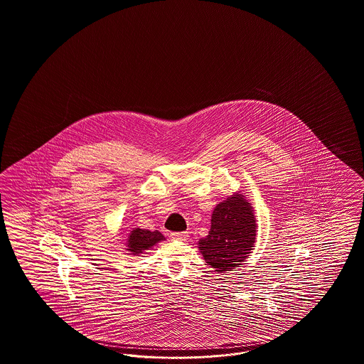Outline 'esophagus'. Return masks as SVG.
I'll use <instances>...</instances> for the list:
<instances>
[{
    "mask_svg": "<svg viewBox=\"0 0 364 364\" xmlns=\"http://www.w3.org/2000/svg\"><path fill=\"white\" fill-rule=\"evenodd\" d=\"M188 233H172L171 240L172 241H187L188 240Z\"/></svg>",
    "mask_w": 364,
    "mask_h": 364,
    "instance_id": "esophagus-1",
    "label": "esophagus"
}]
</instances>
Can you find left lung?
I'll use <instances>...</instances> for the list:
<instances>
[{
  "instance_id": "8db88e82",
  "label": "left lung",
  "mask_w": 364,
  "mask_h": 364,
  "mask_svg": "<svg viewBox=\"0 0 364 364\" xmlns=\"http://www.w3.org/2000/svg\"><path fill=\"white\" fill-rule=\"evenodd\" d=\"M257 223L253 205L241 192L219 202L211 215L208 235L198 242L205 262L217 274L242 265L256 245Z\"/></svg>"
}]
</instances>
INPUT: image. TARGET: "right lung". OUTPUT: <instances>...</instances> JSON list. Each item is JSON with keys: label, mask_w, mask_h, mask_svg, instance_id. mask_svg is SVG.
<instances>
[{"label": "right lung", "mask_w": 364, "mask_h": 364, "mask_svg": "<svg viewBox=\"0 0 364 364\" xmlns=\"http://www.w3.org/2000/svg\"><path fill=\"white\" fill-rule=\"evenodd\" d=\"M164 240H165V237L159 230L150 232L146 229L132 228V230L127 237L126 249H127V252H130V255L132 256H139Z\"/></svg>", "instance_id": "obj_1"}]
</instances>
